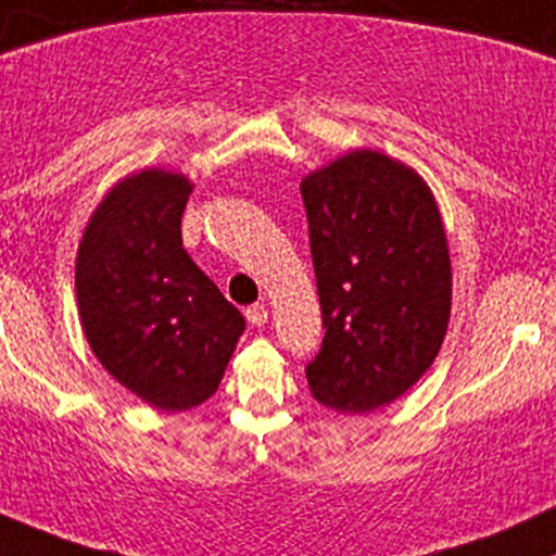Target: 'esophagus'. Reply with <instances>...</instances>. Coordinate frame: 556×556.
Wrapping results in <instances>:
<instances>
[{"instance_id": "esophagus-1", "label": "esophagus", "mask_w": 556, "mask_h": 556, "mask_svg": "<svg viewBox=\"0 0 556 556\" xmlns=\"http://www.w3.org/2000/svg\"><path fill=\"white\" fill-rule=\"evenodd\" d=\"M245 316L253 327H264L268 321V308L264 306V303H255V306H248Z\"/></svg>"}]
</instances>
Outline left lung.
I'll list each match as a JSON object with an SVG mask.
<instances>
[{
  "label": "left lung",
  "instance_id": "left-lung-1",
  "mask_svg": "<svg viewBox=\"0 0 556 556\" xmlns=\"http://www.w3.org/2000/svg\"><path fill=\"white\" fill-rule=\"evenodd\" d=\"M321 327L311 395L364 414L404 395L441 351L451 261L422 176L375 150H353L301 181Z\"/></svg>",
  "mask_w": 556,
  "mask_h": 556
}]
</instances>
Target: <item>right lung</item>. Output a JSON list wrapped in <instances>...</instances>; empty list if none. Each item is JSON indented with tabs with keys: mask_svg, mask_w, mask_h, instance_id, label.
<instances>
[{
	"mask_svg": "<svg viewBox=\"0 0 556 556\" xmlns=\"http://www.w3.org/2000/svg\"><path fill=\"white\" fill-rule=\"evenodd\" d=\"M192 185L148 168L91 213L76 255V298L91 351L115 380L163 412L216 393L245 319L181 248Z\"/></svg>",
	"mask_w": 556,
	"mask_h": 556,
	"instance_id": "add662e5",
	"label": "right lung"
}]
</instances>
